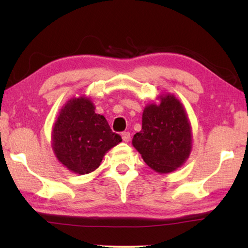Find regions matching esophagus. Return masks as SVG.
I'll list each match as a JSON object with an SVG mask.
<instances>
[{
	"instance_id": "1",
	"label": "esophagus",
	"mask_w": 248,
	"mask_h": 248,
	"mask_svg": "<svg viewBox=\"0 0 248 248\" xmlns=\"http://www.w3.org/2000/svg\"><path fill=\"white\" fill-rule=\"evenodd\" d=\"M121 137H123V140L124 142H129L130 141V138H131V136H130V132H128V131L123 132V134H121Z\"/></svg>"
}]
</instances>
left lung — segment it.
I'll return each instance as SVG.
<instances>
[{"mask_svg":"<svg viewBox=\"0 0 248 248\" xmlns=\"http://www.w3.org/2000/svg\"><path fill=\"white\" fill-rule=\"evenodd\" d=\"M157 99L158 104L145 106L142 129L133 136L132 145L151 169L167 174L189 157L192 132L186 109L175 95L161 94Z\"/></svg>","mask_w":248,"mask_h":248,"instance_id":"left-lung-1","label":"left lung"}]
</instances>
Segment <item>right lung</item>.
I'll return each instance as SVG.
<instances>
[{
    "label": "right lung",
    "mask_w": 248,
    "mask_h": 248,
    "mask_svg": "<svg viewBox=\"0 0 248 248\" xmlns=\"http://www.w3.org/2000/svg\"><path fill=\"white\" fill-rule=\"evenodd\" d=\"M121 141L106 118L96 114L91 98L84 95L63 105L52 127L54 155L64 167L79 175L98 169L105 154Z\"/></svg>",
    "instance_id": "obj_1"
}]
</instances>
